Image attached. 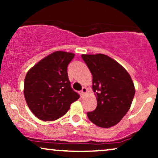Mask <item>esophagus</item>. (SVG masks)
<instances>
[{"mask_svg":"<svg viewBox=\"0 0 158 158\" xmlns=\"http://www.w3.org/2000/svg\"><path fill=\"white\" fill-rule=\"evenodd\" d=\"M87 90H88V89H87V88H85V87H83L82 89H81V96L84 95V94L87 92Z\"/></svg>","mask_w":158,"mask_h":158,"instance_id":"34e87169","label":"esophagus"}]
</instances>
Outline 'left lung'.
<instances>
[{"mask_svg": "<svg viewBox=\"0 0 158 158\" xmlns=\"http://www.w3.org/2000/svg\"><path fill=\"white\" fill-rule=\"evenodd\" d=\"M81 58L93 76L92 88L97 99L96 109L87 116L101 128L115 126L128 111L134 99L135 89L131 78L109 56L83 54Z\"/></svg>", "mask_w": 158, "mask_h": 158, "instance_id": "8db88e82", "label": "left lung"}]
</instances>
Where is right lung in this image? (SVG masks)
<instances>
[{
  "instance_id": "right-lung-1",
  "label": "right lung",
  "mask_w": 158,
  "mask_h": 158,
  "mask_svg": "<svg viewBox=\"0 0 158 158\" xmlns=\"http://www.w3.org/2000/svg\"><path fill=\"white\" fill-rule=\"evenodd\" d=\"M73 57L72 52H54L27 72L23 88L25 99L34 115L41 120L60 118L79 98L72 89L67 69Z\"/></svg>"
}]
</instances>
